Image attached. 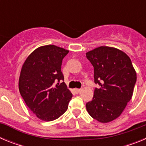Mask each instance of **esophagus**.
Returning a JSON list of instances; mask_svg holds the SVG:
<instances>
[{
	"mask_svg": "<svg viewBox=\"0 0 146 146\" xmlns=\"http://www.w3.org/2000/svg\"><path fill=\"white\" fill-rule=\"evenodd\" d=\"M80 91H81V89L80 88H75V92L77 93V94L80 92Z\"/></svg>",
	"mask_w": 146,
	"mask_h": 146,
	"instance_id": "obj_1",
	"label": "esophagus"
}]
</instances>
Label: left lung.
I'll use <instances>...</instances> for the list:
<instances>
[{"mask_svg":"<svg viewBox=\"0 0 146 146\" xmlns=\"http://www.w3.org/2000/svg\"><path fill=\"white\" fill-rule=\"evenodd\" d=\"M94 69V82L100 88L94 89L92 101L86 109L93 118L108 123L121 115L131 99L137 74L131 59L115 47H102L86 52Z\"/></svg>","mask_w":146,"mask_h":146,"instance_id":"1","label":"left lung"}]
</instances>
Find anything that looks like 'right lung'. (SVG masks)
Masks as SVG:
<instances>
[{
  "mask_svg": "<svg viewBox=\"0 0 146 146\" xmlns=\"http://www.w3.org/2000/svg\"><path fill=\"white\" fill-rule=\"evenodd\" d=\"M68 52L55 45L42 46L30 54L22 67L20 93L29 109L42 121L57 119L68 109L72 94L65 82L60 83L64 79L62 60Z\"/></svg>",
  "mask_w": 146,
  "mask_h": 146,
  "instance_id": "right-lung-1",
  "label": "right lung"
}]
</instances>
